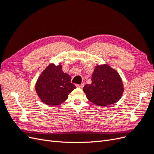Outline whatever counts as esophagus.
I'll use <instances>...</instances> for the list:
<instances>
[{
	"instance_id": "1",
	"label": "esophagus",
	"mask_w": 154,
	"mask_h": 154,
	"mask_svg": "<svg viewBox=\"0 0 154 154\" xmlns=\"http://www.w3.org/2000/svg\"><path fill=\"white\" fill-rule=\"evenodd\" d=\"M83 86H84V84L83 83H82V84L79 85V84H76V87H80V88H83Z\"/></svg>"
}]
</instances>
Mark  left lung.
<instances>
[{
  "mask_svg": "<svg viewBox=\"0 0 154 154\" xmlns=\"http://www.w3.org/2000/svg\"><path fill=\"white\" fill-rule=\"evenodd\" d=\"M91 80V84L85 85L83 90L94 104L107 106L115 103L122 97L124 90L122 78L108 65L96 66Z\"/></svg>",
  "mask_w": 154,
  "mask_h": 154,
  "instance_id": "1",
  "label": "left lung"
}]
</instances>
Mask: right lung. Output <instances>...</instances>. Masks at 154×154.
<instances>
[{
    "label": "right lung",
    "mask_w": 154,
    "mask_h": 154,
    "mask_svg": "<svg viewBox=\"0 0 154 154\" xmlns=\"http://www.w3.org/2000/svg\"><path fill=\"white\" fill-rule=\"evenodd\" d=\"M71 78L64 73L62 66L50 64L40 74L35 85L36 92L44 103L58 105L66 101L76 86L71 83Z\"/></svg>",
    "instance_id": "obj_1"
}]
</instances>
